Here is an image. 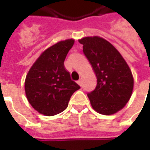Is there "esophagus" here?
I'll list each match as a JSON object with an SVG mask.
<instances>
[{"instance_id":"obj_1","label":"esophagus","mask_w":150,"mask_h":150,"mask_svg":"<svg viewBox=\"0 0 150 150\" xmlns=\"http://www.w3.org/2000/svg\"><path fill=\"white\" fill-rule=\"evenodd\" d=\"M77 83H78V84L79 85V86H81V83H82L81 79H79V80H78V81H77Z\"/></svg>"}]
</instances>
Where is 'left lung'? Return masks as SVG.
<instances>
[{
  "label": "left lung",
  "mask_w": 150,
  "mask_h": 150,
  "mask_svg": "<svg viewBox=\"0 0 150 150\" xmlns=\"http://www.w3.org/2000/svg\"><path fill=\"white\" fill-rule=\"evenodd\" d=\"M97 79L94 91L88 93L91 107L102 115H112L129 102L133 90V76L129 65L114 46L103 38L79 40Z\"/></svg>",
  "instance_id": "8db88e82"
}]
</instances>
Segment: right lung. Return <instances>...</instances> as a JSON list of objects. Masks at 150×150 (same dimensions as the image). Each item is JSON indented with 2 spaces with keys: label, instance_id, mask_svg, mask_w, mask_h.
Here are the masks:
<instances>
[{
  "label": "right lung",
  "instance_id": "right-lung-1",
  "mask_svg": "<svg viewBox=\"0 0 150 150\" xmlns=\"http://www.w3.org/2000/svg\"><path fill=\"white\" fill-rule=\"evenodd\" d=\"M75 40L60 41L44 50L26 75L25 91L29 103L44 116L65 110L72 94L80 87L72 81L64 60Z\"/></svg>",
  "mask_w": 150,
  "mask_h": 150
}]
</instances>
